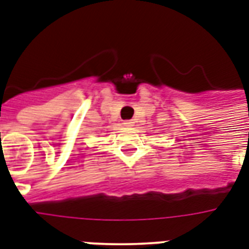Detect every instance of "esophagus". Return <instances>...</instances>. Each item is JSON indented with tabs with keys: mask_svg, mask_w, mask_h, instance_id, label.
<instances>
[{
	"mask_svg": "<svg viewBox=\"0 0 249 249\" xmlns=\"http://www.w3.org/2000/svg\"><path fill=\"white\" fill-rule=\"evenodd\" d=\"M123 124H124L125 126H133V124H134V123H133L132 120H125Z\"/></svg>",
	"mask_w": 249,
	"mask_h": 249,
	"instance_id": "34e87169",
	"label": "esophagus"
}]
</instances>
